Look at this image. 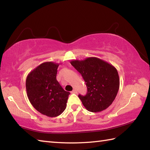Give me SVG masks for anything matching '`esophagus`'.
<instances>
[{"label": "esophagus", "mask_w": 150, "mask_h": 150, "mask_svg": "<svg viewBox=\"0 0 150 150\" xmlns=\"http://www.w3.org/2000/svg\"><path fill=\"white\" fill-rule=\"evenodd\" d=\"M71 93H73V94H76V93H77V90H75V89L73 90V91H71Z\"/></svg>", "instance_id": "esophagus-1"}]
</instances>
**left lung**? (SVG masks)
<instances>
[{
	"label": "left lung",
	"instance_id": "1",
	"mask_svg": "<svg viewBox=\"0 0 150 150\" xmlns=\"http://www.w3.org/2000/svg\"><path fill=\"white\" fill-rule=\"evenodd\" d=\"M71 64L85 81L87 93L79 98L87 110L100 112L114 101L119 88V77L116 68L95 57L84 60H73Z\"/></svg>",
	"mask_w": 150,
	"mask_h": 150
}]
</instances>
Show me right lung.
<instances>
[{
	"label": "right lung",
	"mask_w": 150,
	"mask_h": 150,
	"mask_svg": "<svg viewBox=\"0 0 150 150\" xmlns=\"http://www.w3.org/2000/svg\"><path fill=\"white\" fill-rule=\"evenodd\" d=\"M58 66L54 62H45L30 72L26 79L29 102L39 112L50 117L64 112L70 94L56 79Z\"/></svg>",
	"instance_id": "right-lung-1"
}]
</instances>
